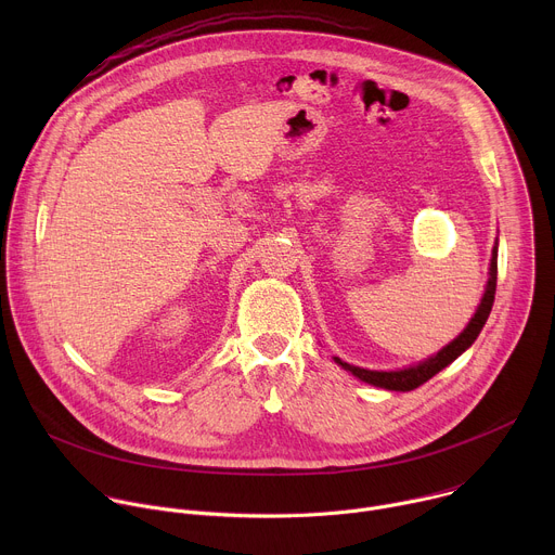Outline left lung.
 I'll return each instance as SVG.
<instances>
[{"instance_id": "left-lung-1", "label": "left lung", "mask_w": 555, "mask_h": 555, "mask_svg": "<svg viewBox=\"0 0 555 555\" xmlns=\"http://www.w3.org/2000/svg\"><path fill=\"white\" fill-rule=\"evenodd\" d=\"M496 274H499V248L494 246L492 250V263H490V281L486 287V294L481 298V305L474 313V319L467 323V327L463 330V334L459 338H454L448 347H443L437 356L428 358L426 362L417 364V366H409L402 371H369V369H360L353 364L343 362L340 358H336V362L345 369L351 371L356 377H360L362 382H369L373 386L379 388H388V390H413L417 386H422L424 382H428L433 375H437L441 369H446L450 362H454L474 340L481 334L483 325L488 323V315L492 311L494 305V294H496Z\"/></svg>"}]
</instances>
